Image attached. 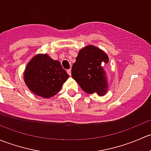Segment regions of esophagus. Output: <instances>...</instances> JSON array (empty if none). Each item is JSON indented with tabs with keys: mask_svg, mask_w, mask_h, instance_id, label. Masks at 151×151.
<instances>
[{
	"mask_svg": "<svg viewBox=\"0 0 151 151\" xmlns=\"http://www.w3.org/2000/svg\"><path fill=\"white\" fill-rule=\"evenodd\" d=\"M67 73H68V75H71V69H68V70H67Z\"/></svg>",
	"mask_w": 151,
	"mask_h": 151,
	"instance_id": "obj_1",
	"label": "esophagus"
}]
</instances>
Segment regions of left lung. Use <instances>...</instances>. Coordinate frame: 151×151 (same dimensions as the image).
I'll return each mask as SVG.
<instances>
[{
    "mask_svg": "<svg viewBox=\"0 0 151 151\" xmlns=\"http://www.w3.org/2000/svg\"><path fill=\"white\" fill-rule=\"evenodd\" d=\"M108 61V55L103 50L87 45L79 51L71 68V76L85 93H96L102 96L107 92V74L104 66Z\"/></svg>",
    "mask_w": 151,
    "mask_h": 151,
    "instance_id": "8db88e82",
    "label": "left lung"
}]
</instances>
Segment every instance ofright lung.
Wrapping results in <instances>:
<instances>
[{
    "instance_id": "right-lung-1",
    "label": "right lung",
    "mask_w": 151,
    "mask_h": 151,
    "mask_svg": "<svg viewBox=\"0 0 151 151\" xmlns=\"http://www.w3.org/2000/svg\"><path fill=\"white\" fill-rule=\"evenodd\" d=\"M23 77L33 93L50 99L60 91L69 76L60 61L53 60L47 54H38L28 63Z\"/></svg>"
}]
</instances>
